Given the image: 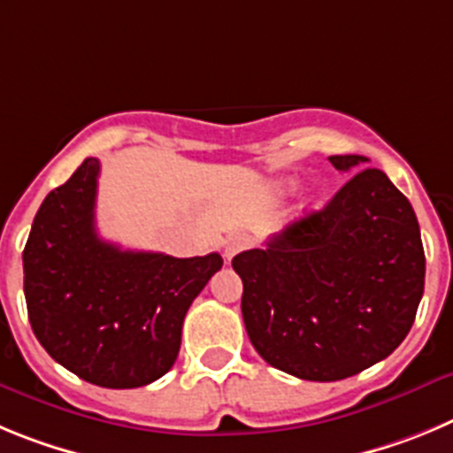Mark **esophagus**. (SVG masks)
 Here are the masks:
<instances>
[{
    "instance_id": "1",
    "label": "esophagus",
    "mask_w": 453,
    "mask_h": 453,
    "mask_svg": "<svg viewBox=\"0 0 453 453\" xmlns=\"http://www.w3.org/2000/svg\"><path fill=\"white\" fill-rule=\"evenodd\" d=\"M250 243H252V239L248 234H243V232H236V234L227 236V242H226V259H227V262H230L236 252H242V250H246V248H250Z\"/></svg>"
}]
</instances>
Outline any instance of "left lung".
Instances as JSON below:
<instances>
[{
	"label": "left lung",
	"instance_id": "obj_1",
	"mask_svg": "<svg viewBox=\"0 0 453 453\" xmlns=\"http://www.w3.org/2000/svg\"><path fill=\"white\" fill-rule=\"evenodd\" d=\"M329 162L352 173L336 196L232 259L250 343L273 368L309 381L352 377L393 354L425 293L409 198L368 157Z\"/></svg>",
	"mask_w": 453,
	"mask_h": 453
}]
</instances>
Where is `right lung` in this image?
Segmentation results:
<instances>
[{"instance_id": "obj_1", "label": "right lung", "mask_w": 453, "mask_h": 453, "mask_svg": "<svg viewBox=\"0 0 453 453\" xmlns=\"http://www.w3.org/2000/svg\"><path fill=\"white\" fill-rule=\"evenodd\" d=\"M99 171L88 157L40 205L22 252L24 297L35 338L63 368L104 388H140L176 364L187 309L223 259L104 242Z\"/></svg>"}]
</instances>
